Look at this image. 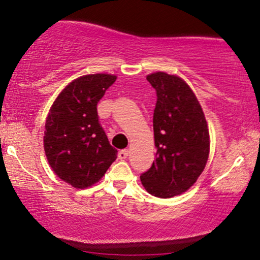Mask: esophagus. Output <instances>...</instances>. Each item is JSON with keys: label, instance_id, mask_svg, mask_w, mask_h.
Instances as JSON below:
<instances>
[{"label": "esophagus", "instance_id": "1", "mask_svg": "<svg viewBox=\"0 0 260 260\" xmlns=\"http://www.w3.org/2000/svg\"><path fill=\"white\" fill-rule=\"evenodd\" d=\"M128 154H129V150H128V149H122V150L118 151V159H121V160L126 159V157L128 156Z\"/></svg>", "mask_w": 260, "mask_h": 260}]
</instances>
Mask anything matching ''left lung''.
<instances>
[{
  "instance_id": "8db88e82",
  "label": "left lung",
  "mask_w": 260,
  "mask_h": 260,
  "mask_svg": "<svg viewBox=\"0 0 260 260\" xmlns=\"http://www.w3.org/2000/svg\"><path fill=\"white\" fill-rule=\"evenodd\" d=\"M147 80L157 96L153 116L156 155L140 181L150 194L171 198L189 189L207 165L208 124L201 104L183 79L156 72Z\"/></svg>"
}]
</instances>
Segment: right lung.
<instances>
[{"label":"right lung","mask_w":260,"mask_h":260,"mask_svg":"<svg viewBox=\"0 0 260 260\" xmlns=\"http://www.w3.org/2000/svg\"><path fill=\"white\" fill-rule=\"evenodd\" d=\"M115 80L116 76L104 73L74 79L47 115L45 154L53 172L74 188L96 183L117 157L100 126L96 107Z\"/></svg>","instance_id":"right-lung-1"}]
</instances>
